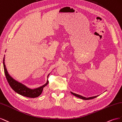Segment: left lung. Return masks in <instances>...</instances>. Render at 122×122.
I'll return each instance as SVG.
<instances>
[{
  "label": "left lung",
  "instance_id": "left-lung-1",
  "mask_svg": "<svg viewBox=\"0 0 122 122\" xmlns=\"http://www.w3.org/2000/svg\"><path fill=\"white\" fill-rule=\"evenodd\" d=\"M71 93L72 94V95H73L74 96L78 97V98H80L81 99H83V100H90V99H94L96 98L97 97H98V96H94V97H89V98H86V97H83L82 96H80L79 95H78V94H76V93H73L72 92H71Z\"/></svg>",
  "mask_w": 122,
  "mask_h": 122
}]
</instances>
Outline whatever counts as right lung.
I'll return each instance as SVG.
<instances>
[{
  "mask_svg": "<svg viewBox=\"0 0 122 122\" xmlns=\"http://www.w3.org/2000/svg\"><path fill=\"white\" fill-rule=\"evenodd\" d=\"M3 68H4L5 76H6V80L7 81H8L10 86H11V87L16 92L19 94L20 95L28 97V98H36V97H39L41 95V93L42 92L43 88L48 84V81L47 80V82L46 84L43 85V86L40 87L33 89H30L28 87H27L26 86L22 84V83L16 81L14 79L10 76L5 67V57L3 58ZM50 74H48L47 78L48 76L50 75Z\"/></svg>",
  "mask_w": 122,
  "mask_h": 122,
  "instance_id": "1",
  "label": "right lung"
}]
</instances>
